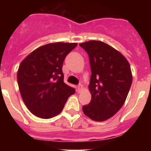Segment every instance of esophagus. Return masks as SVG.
<instances>
[{
  "mask_svg": "<svg viewBox=\"0 0 151 151\" xmlns=\"http://www.w3.org/2000/svg\"><path fill=\"white\" fill-rule=\"evenodd\" d=\"M82 88H83V86H82V85H81V84H80V85H78V87H77V91L80 92L82 90Z\"/></svg>",
  "mask_w": 151,
  "mask_h": 151,
  "instance_id": "esophagus-1",
  "label": "esophagus"
}]
</instances>
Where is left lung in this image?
Listing matches in <instances>:
<instances>
[{"instance_id": "obj_1", "label": "left lung", "mask_w": 151, "mask_h": 151, "mask_svg": "<svg viewBox=\"0 0 151 151\" xmlns=\"http://www.w3.org/2000/svg\"><path fill=\"white\" fill-rule=\"evenodd\" d=\"M79 45L87 52L91 70V100L82 110L93 120H106L120 110L127 97L132 82L130 65L119 52L102 41Z\"/></svg>"}]
</instances>
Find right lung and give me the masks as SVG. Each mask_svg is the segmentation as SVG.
Listing matches in <instances>:
<instances>
[{
    "label": "right lung",
    "instance_id": "1",
    "mask_svg": "<svg viewBox=\"0 0 151 151\" xmlns=\"http://www.w3.org/2000/svg\"><path fill=\"white\" fill-rule=\"evenodd\" d=\"M76 43H50L32 52L22 60L17 73L21 96L36 116L50 119L63 110L68 97L76 92L64 83L63 63Z\"/></svg>",
    "mask_w": 151,
    "mask_h": 151
}]
</instances>
